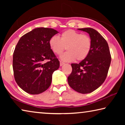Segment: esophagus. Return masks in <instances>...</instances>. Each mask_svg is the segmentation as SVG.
<instances>
[{"instance_id": "obj_1", "label": "esophagus", "mask_w": 125, "mask_h": 125, "mask_svg": "<svg viewBox=\"0 0 125 125\" xmlns=\"http://www.w3.org/2000/svg\"><path fill=\"white\" fill-rule=\"evenodd\" d=\"M64 64V62H62V61H60V66H62V65Z\"/></svg>"}]
</instances>
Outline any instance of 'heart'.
I'll return each instance as SVG.
<instances>
[{
    "label": "heart",
    "mask_w": 125,
    "mask_h": 125,
    "mask_svg": "<svg viewBox=\"0 0 125 125\" xmlns=\"http://www.w3.org/2000/svg\"><path fill=\"white\" fill-rule=\"evenodd\" d=\"M52 51L57 54L62 53L66 48L67 50L61 55L60 58L64 61H72L75 59L80 61L85 59L92 48V40L89 36L82 35L73 30H68L62 33L61 37L53 36L49 41Z\"/></svg>",
    "instance_id": "1"
}]
</instances>
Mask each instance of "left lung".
I'll return each instance as SVG.
<instances>
[{
    "instance_id": "8db88e82",
    "label": "left lung",
    "mask_w": 125,
    "mask_h": 125,
    "mask_svg": "<svg viewBox=\"0 0 125 125\" xmlns=\"http://www.w3.org/2000/svg\"><path fill=\"white\" fill-rule=\"evenodd\" d=\"M89 33L92 48L88 56L79 63H72V72L68 77L69 85L76 92L88 94L98 89L104 82L111 63L107 42L94 29H78Z\"/></svg>"
}]
</instances>
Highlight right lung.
Returning <instances> with one entry per match:
<instances>
[{"label": "right lung", "mask_w": 125, "mask_h": 125, "mask_svg": "<svg viewBox=\"0 0 125 125\" xmlns=\"http://www.w3.org/2000/svg\"><path fill=\"white\" fill-rule=\"evenodd\" d=\"M58 33L51 28L38 27L22 36L17 43L12 60L14 75L25 92L39 94L51 85L52 74L59 68L60 61L51 49L49 41Z\"/></svg>", "instance_id": "add662e5"}]
</instances>
